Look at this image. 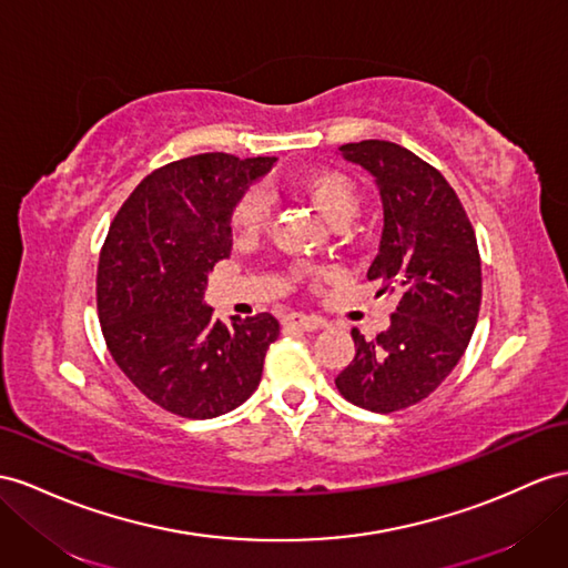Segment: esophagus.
<instances>
[{
	"mask_svg": "<svg viewBox=\"0 0 568 568\" xmlns=\"http://www.w3.org/2000/svg\"><path fill=\"white\" fill-rule=\"evenodd\" d=\"M285 328H297V331H316L322 328L324 322L318 316H307V314H287L283 318Z\"/></svg>",
	"mask_w": 568,
	"mask_h": 568,
	"instance_id": "1",
	"label": "esophagus"
}]
</instances>
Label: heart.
<instances>
[{
    "label": "heart",
    "instance_id": "b5f03b06",
    "mask_svg": "<svg viewBox=\"0 0 568 568\" xmlns=\"http://www.w3.org/2000/svg\"><path fill=\"white\" fill-rule=\"evenodd\" d=\"M297 192L312 201L333 227H343L359 209V189L351 174L333 168L304 172L295 182ZM271 221V196L264 186H250L232 211V232L237 237H256Z\"/></svg>",
    "mask_w": 568,
    "mask_h": 568
}]
</instances>
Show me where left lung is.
<instances>
[{
    "label": "left lung",
    "mask_w": 568,
    "mask_h": 568,
    "mask_svg": "<svg viewBox=\"0 0 568 568\" xmlns=\"http://www.w3.org/2000/svg\"><path fill=\"white\" fill-rule=\"evenodd\" d=\"M338 151L379 186L384 230L367 278L398 304L376 338L353 328L355 357L336 386L359 408L394 413L436 390L470 343L483 302L477 240L444 174L413 151L379 139Z\"/></svg>",
    "instance_id": "obj_1"
}]
</instances>
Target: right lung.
Wrapping results in <instances>:
<instances>
[{
    "label": "right lung",
    "mask_w": 568,
    "mask_h": 568,
    "mask_svg": "<svg viewBox=\"0 0 568 568\" xmlns=\"http://www.w3.org/2000/svg\"><path fill=\"white\" fill-rule=\"evenodd\" d=\"M278 158L201 153L149 174L114 215L98 264V316L112 359L141 394L189 419L250 398L278 318H213L209 273L232 252V211Z\"/></svg>",
    "instance_id": "add662e5"
}]
</instances>
